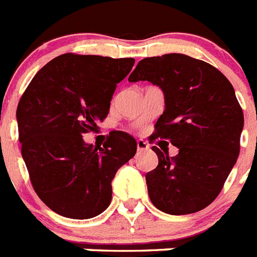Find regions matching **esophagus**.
I'll return each instance as SVG.
<instances>
[{
    "mask_svg": "<svg viewBox=\"0 0 257 257\" xmlns=\"http://www.w3.org/2000/svg\"><path fill=\"white\" fill-rule=\"evenodd\" d=\"M147 149H149V143H147V142H145L143 139H138V141H137V150H138L139 153H141V151H145V150Z\"/></svg>",
    "mask_w": 257,
    "mask_h": 257,
    "instance_id": "34e87169",
    "label": "esophagus"
}]
</instances>
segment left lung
<instances>
[{
  "label": "left lung",
  "instance_id": "left-lung-1",
  "mask_svg": "<svg viewBox=\"0 0 257 257\" xmlns=\"http://www.w3.org/2000/svg\"><path fill=\"white\" fill-rule=\"evenodd\" d=\"M128 81H149L163 90L166 108L150 143L163 139L159 145L168 141L179 149L170 157L168 147L162 152L153 146L159 162L146 174L153 204L170 215L210 206L240 151L244 115L231 82L210 63L175 53L142 59Z\"/></svg>",
  "mask_w": 257,
  "mask_h": 257
}]
</instances>
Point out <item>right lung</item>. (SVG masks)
Masks as SVG:
<instances>
[{
    "label": "right lung",
    "mask_w": 257,
    "mask_h": 257,
    "mask_svg": "<svg viewBox=\"0 0 257 257\" xmlns=\"http://www.w3.org/2000/svg\"><path fill=\"white\" fill-rule=\"evenodd\" d=\"M134 62L66 53L34 75L18 102V139L29 178L58 215L90 219L103 212L116 171L137 153L135 139L123 131H111L103 147L82 138L107 116L116 83Z\"/></svg>",
    "instance_id": "1"
}]
</instances>
